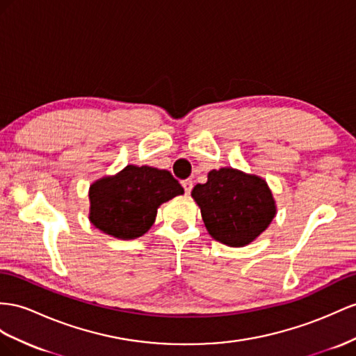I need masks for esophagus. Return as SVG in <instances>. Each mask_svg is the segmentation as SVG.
<instances>
[{"mask_svg": "<svg viewBox=\"0 0 356 356\" xmlns=\"http://www.w3.org/2000/svg\"><path fill=\"white\" fill-rule=\"evenodd\" d=\"M181 186H184L185 193H186V194H189L191 191H193V180H189V179L184 180V181H181Z\"/></svg>", "mask_w": 356, "mask_h": 356, "instance_id": "obj_1", "label": "esophagus"}]
</instances>
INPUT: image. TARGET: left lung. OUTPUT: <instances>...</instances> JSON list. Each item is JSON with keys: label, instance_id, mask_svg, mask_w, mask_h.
<instances>
[{"label": "left lung", "instance_id": "1", "mask_svg": "<svg viewBox=\"0 0 356 356\" xmlns=\"http://www.w3.org/2000/svg\"><path fill=\"white\" fill-rule=\"evenodd\" d=\"M209 234L229 247H245L265 232L277 213L265 180L230 167L209 171L191 193Z\"/></svg>", "mask_w": 356, "mask_h": 356}]
</instances>
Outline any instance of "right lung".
<instances>
[{
	"instance_id": "obj_1",
	"label": "right lung",
	"mask_w": 356,
	"mask_h": 356,
	"mask_svg": "<svg viewBox=\"0 0 356 356\" xmlns=\"http://www.w3.org/2000/svg\"><path fill=\"white\" fill-rule=\"evenodd\" d=\"M184 194V188L167 170L127 165L115 176L90 186V221L117 239L129 241L149 232L158 207Z\"/></svg>"
}]
</instances>
